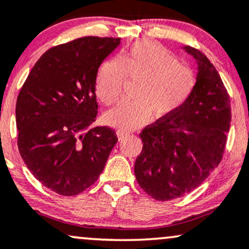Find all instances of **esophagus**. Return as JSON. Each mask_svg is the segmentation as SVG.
I'll return each instance as SVG.
<instances>
[{
  "label": "esophagus",
  "instance_id": "1",
  "mask_svg": "<svg viewBox=\"0 0 249 249\" xmlns=\"http://www.w3.org/2000/svg\"><path fill=\"white\" fill-rule=\"evenodd\" d=\"M127 135H129V133L125 132V131H122V130L117 131V137H118L119 141H123L125 137H127Z\"/></svg>",
  "mask_w": 249,
  "mask_h": 249
}]
</instances>
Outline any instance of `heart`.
<instances>
[{
    "label": "heart",
    "mask_w": 249,
    "mask_h": 249,
    "mask_svg": "<svg viewBox=\"0 0 249 249\" xmlns=\"http://www.w3.org/2000/svg\"><path fill=\"white\" fill-rule=\"evenodd\" d=\"M126 78L133 85L135 98L123 100L105 114L106 123L124 130L136 129L149 119L165 118L181 110L193 95L196 76L193 70L179 64L173 53L152 41H139L99 67L95 92L105 105L122 95Z\"/></svg>",
    "instance_id": "obj_1"
}]
</instances>
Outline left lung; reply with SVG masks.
<instances>
[{
  "instance_id": "1",
  "label": "left lung",
  "mask_w": 249,
  "mask_h": 249,
  "mask_svg": "<svg viewBox=\"0 0 249 249\" xmlns=\"http://www.w3.org/2000/svg\"><path fill=\"white\" fill-rule=\"evenodd\" d=\"M198 65L196 87L177 112L142 130L136 160L138 184L157 201L189 194L222 160L231 120V99L220 74L198 49L185 46Z\"/></svg>"
}]
</instances>
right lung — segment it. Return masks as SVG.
Here are the masks:
<instances>
[{
  "label": "right lung",
  "mask_w": 249,
  "mask_h": 249,
  "mask_svg": "<svg viewBox=\"0 0 249 249\" xmlns=\"http://www.w3.org/2000/svg\"><path fill=\"white\" fill-rule=\"evenodd\" d=\"M119 43V37L84 36L49 48L18 95V151L35 178L59 195L91 187L118 141L111 127L91 125L98 68Z\"/></svg>",
  "instance_id": "right-lung-1"
}]
</instances>
